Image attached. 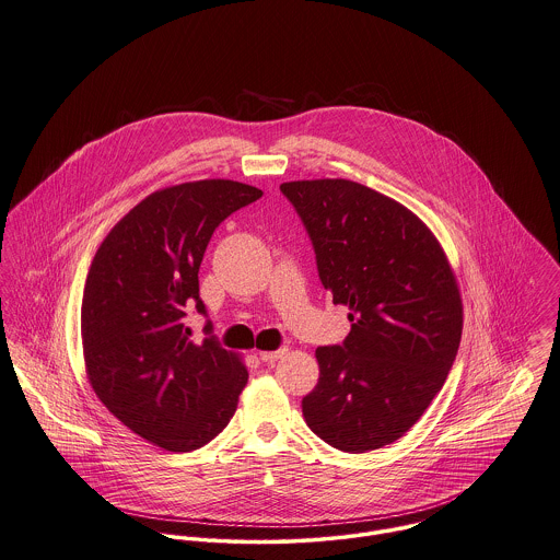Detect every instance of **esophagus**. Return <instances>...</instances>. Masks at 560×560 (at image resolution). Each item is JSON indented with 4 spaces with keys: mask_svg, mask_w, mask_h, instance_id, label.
Listing matches in <instances>:
<instances>
[{
    "mask_svg": "<svg viewBox=\"0 0 560 560\" xmlns=\"http://www.w3.org/2000/svg\"><path fill=\"white\" fill-rule=\"evenodd\" d=\"M284 353H287V349H278V351H260L258 357H260V361H265V363H273L276 359H280Z\"/></svg>",
    "mask_w": 560,
    "mask_h": 560,
    "instance_id": "obj_1",
    "label": "esophagus"
}]
</instances>
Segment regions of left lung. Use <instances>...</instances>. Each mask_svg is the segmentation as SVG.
<instances>
[{
    "mask_svg": "<svg viewBox=\"0 0 560 560\" xmlns=\"http://www.w3.org/2000/svg\"><path fill=\"white\" fill-rule=\"evenodd\" d=\"M334 304L342 345L318 347V383L302 400L327 445L363 454L398 441L447 381L462 338L456 276L432 231L405 205L349 179L287 182Z\"/></svg>",
    "mask_w": 560,
    "mask_h": 560,
    "instance_id": "1",
    "label": "left lung"
}]
</instances>
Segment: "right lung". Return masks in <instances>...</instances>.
Here are the masks:
<instances>
[{"mask_svg":"<svg viewBox=\"0 0 560 560\" xmlns=\"http://www.w3.org/2000/svg\"><path fill=\"white\" fill-rule=\"evenodd\" d=\"M260 197L231 179L158 190L110 229L92 260L81 304L90 383L124 425L166 452L218 436L248 383L246 365L213 336L190 340L186 314L207 316L199 267L213 231Z\"/></svg>","mask_w":560,"mask_h":560,"instance_id":"1","label":"right lung"}]
</instances>
